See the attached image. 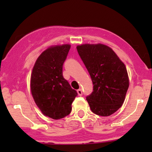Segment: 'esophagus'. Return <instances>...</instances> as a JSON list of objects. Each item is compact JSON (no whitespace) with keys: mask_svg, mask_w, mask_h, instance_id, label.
<instances>
[{"mask_svg":"<svg viewBox=\"0 0 152 152\" xmlns=\"http://www.w3.org/2000/svg\"><path fill=\"white\" fill-rule=\"evenodd\" d=\"M77 93H78V95H80V96H82V94H83V93H82V89H81V88L78 89V90H77Z\"/></svg>","mask_w":152,"mask_h":152,"instance_id":"esophagus-1","label":"esophagus"}]
</instances>
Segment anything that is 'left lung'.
<instances>
[{"label": "left lung", "mask_w": 152, "mask_h": 152, "mask_svg": "<svg viewBox=\"0 0 152 152\" xmlns=\"http://www.w3.org/2000/svg\"><path fill=\"white\" fill-rule=\"evenodd\" d=\"M77 50L93 82V91L86 97L91 111L111 115L122 107L129 85L125 65L107 45L83 44Z\"/></svg>", "instance_id": "8db88e82"}]
</instances>
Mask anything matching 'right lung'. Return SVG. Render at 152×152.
I'll return each instance as SVG.
<instances>
[{"label":"right lung","instance_id":"1","mask_svg":"<svg viewBox=\"0 0 152 152\" xmlns=\"http://www.w3.org/2000/svg\"><path fill=\"white\" fill-rule=\"evenodd\" d=\"M69 44L55 45L43 51L31 75L30 88L34 100L43 115L59 120L69 115L77 95L63 77V64Z\"/></svg>","mask_w":152,"mask_h":152}]
</instances>
